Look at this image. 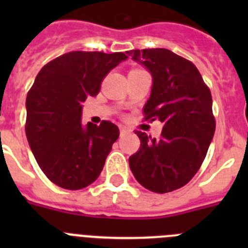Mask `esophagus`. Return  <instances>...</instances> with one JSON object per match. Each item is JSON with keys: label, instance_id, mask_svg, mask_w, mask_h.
<instances>
[{"label": "esophagus", "instance_id": "obj_1", "mask_svg": "<svg viewBox=\"0 0 248 248\" xmlns=\"http://www.w3.org/2000/svg\"><path fill=\"white\" fill-rule=\"evenodd\" d=\"M128 129L125 126H120V137H124V135L128 134Z\"/></svg>", "mask_w": 248, "mask_h": 248}]
</instances>
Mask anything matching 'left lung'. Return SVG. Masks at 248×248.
<instances>
[{
    "label": "left lung",
    "mask_w": 248,
    "mask_h": 248,
    "mask_svg": "<svg viewBox=\"0 0 248 248\" xmlns=\"http://www.w3.org/2000/svg\"><path fill=\"white\" fill-rule=\"evenodd\" d=\"M149 69L153 87L144 120H160L159 138L135 131L140 148L129 166L140 185L157 194L174 191L199 171L214 138L212 97L195 64L165 48L126 52Z\"/></svg>",
    "instance_id": "8db88e82"
}]
</instances>
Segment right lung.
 <instances>
[{"label":"right lung","instance_id":"right-lung-1","mask_svg":"<svg viewBox=\"0 0 248 248\" xmlns=\"http://www.w3.org/2000/svg\"><path fill=\"white\" fill-rule=\"evenodd\" d=\"M128 58L123 52L74 50L48 62L27 93L26 135L46 176L80 190L97 180L119 128L108 120L82 125V103L95 97L105 76Z\"/></svg>","mask_w":248,"mask_h":248}]
</instances>
